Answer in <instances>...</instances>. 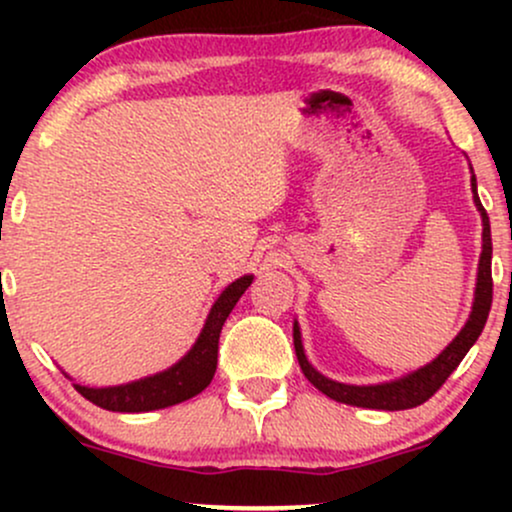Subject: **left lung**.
Returning a JSON list of instances; mask_svg holds the SVG:
<instances>
[{"mask_svg": "<svg viewBox=\"0 0 512 512\" xmlns=\"http://www.w3.org/2000/svg\"><path fill=\"white\" fill-rule=\"evenodd\" d=\"M472 192H474V204H477L481 223H484V233H481V257H479V274H477V291H474V303L469 320L464 322L452 342L440 351L438 358H433L431 363H426L424 368L414 370V373L404 375L399 380H390V383L380 385H344L337 380L325 378L322 373L310 366L308 358H305L303 342H301V330H298V322L293 325V346H296L298 363L305 378L313 383L322 395H327L334 402L351 404V407H363V409H383V411H399V409H411L424 404L426 399H431L440 390V385L450 378V373L460 366V361L467 356V351L472 349L474 342L479 339L481 330L486 325V317L491 310V298H493V279H491V223L486 216V209L481 207L479 195H477V178L472 175Z\"/></svg>", "mask_w": 512, "mask_h": 512, "instance_id": "1", "label": "left lung"}]
</instances>
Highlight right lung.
<instances>
[{
	"mask_svg": "<svg viewBox=\"0 0 512 512\" xmlns=\"http://www.w3.org/2000/svg\"><path fill=\"white\" fill-rule=\"evenodd\" d=\"M252 284V276H240V279L228 284L211 305L207 322L199 332L195 346L180 358L175 366L163 373L149 375V378L134 380L127 385L115 387H86L74 385L79 395L88 402L108 411H127V414H139V411L166 409L173 404L185 402V399L199 395L211 383L216 373V358H219V337L221 327L231 310L236 308L238 298Z\"/></svg>",
	"mask_w": 512,
	"mask_h": 512,
	"instance_id": "obj_1",
	"label": "right lung"
}]
</instances>
